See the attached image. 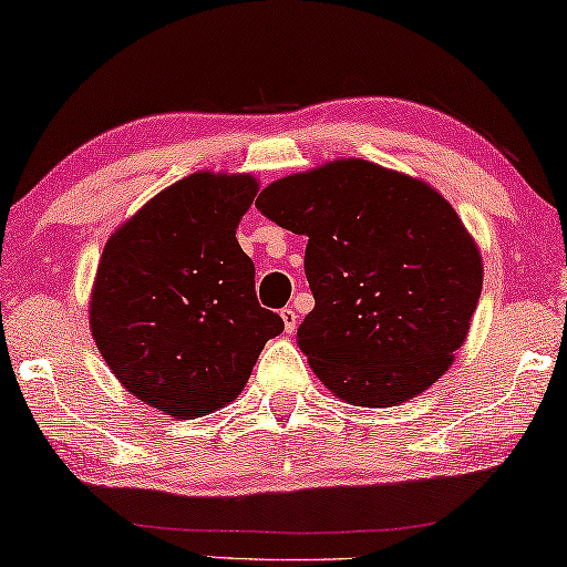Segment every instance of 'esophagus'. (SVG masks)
Here are the masks:
<instances>
[{"mask_svg":"<svg viewBox=\"0 0 567 567\" xmlns=\"http://www.w3.org/2000/svg\"><path fill=\"white\" fill-rule=\"evenodd\" d=\"M280 316H282L285 331L287 333H295V328H298V312H295V308H282Z\"/></svg>","mask_w":567,"mask_h":567,"instance_id":"34e87169","label":"esophagus"}]
</instances>
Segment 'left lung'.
I'll return each mask as SVG.
<instances>
[{"label":"left lung","mask_w":567,"mask_h":567,"mask_svg":"<svg viewBox=\"0 0 567 567\" xmlns=\"http://www.w3.org/2000/svg\"><path fill=\"white\" fill-rule=\"evenodd\" d=\"M255 206L306 234L316 308L298 343L328 390L392 408L451 367L476 312L484 267L441 193L367 159L275 181Z\"/></svg>","instance_id":"left-lung-1"}]
</instances>
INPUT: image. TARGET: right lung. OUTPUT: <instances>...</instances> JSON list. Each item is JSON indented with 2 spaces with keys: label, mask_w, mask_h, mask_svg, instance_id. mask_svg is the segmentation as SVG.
<instances>
[{
  "label": "right lung",
  "mask_w": 567,
  "mask_h": 567,
  "mask_svg": "<svg viewBox=\"0 0 567 567\" xmlns=\"http://www.w3.org/2000/svg\"><path fill=\"white\" fill-rule=\"evenodd\" d=\"M251 175L193 173L137 210L99 261L91 333L137 400L193 420L244 390L282 318L259 306L236 226Z\"/></svg>",
  "instance_id": "right-lung-1"
}]
</instances>
